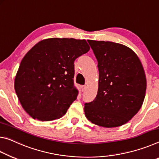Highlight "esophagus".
I'll use <instances>...</instances> for the list:
<instances>
[{
  "label": "esophagus",
  "mask_w": 159,
  "mask_h": 159,
  "mask_svg": "<svg viewBox=\"0 0 159 159\" xmlns=\"http://www.w3.org/2000/svg\"><path fill=\"white\" fill-rule=\"evenodd\" d=\"M86 89H87V86H86V85H83L82 87V92H84V91L86 90Z\"/></svg>",
  "instance_id": "34e87169"
}]
</instances>
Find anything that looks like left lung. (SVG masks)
Instances as JSON below:
<instances>
[{
  "label": "left lung",
  "mask_w": 159,
  "mask_h": 159,
  "mask_svg": "<svg viewBox=\"0 0 159 159\" xmlns=\"http://www.w3.org/2000/svg\"><path fill=\"white\" fill-rule=\"evenodd\" d=\"M98 61L97 95L85 103L84 114L92 123L116 127L136 115L144 102L147 79L138 56L127 46L111 41L88 40Z\"/></svg>",
  "instance_id": "obj_1"
}]
</instances>
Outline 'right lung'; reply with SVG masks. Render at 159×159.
Segmentation results:
<instances>
[{
    "label": "right lung",
    "mask_w": 159,
    "mask_h": 159,
    "mask_svg": "<svg viewBox=\"0 0 159 159\" xmlns=\"http://www.w3.org/2000/svg\"><path fill=\"white\" fill-rule=\"evenodd\" d=\"M90 47L85 39L41 40L21 61L15 78V92L22 108L34 119L62 118L76 99L74 61Z\"/></svg>",
    "instance_id": "right-lung-1"
}]
</instances>
